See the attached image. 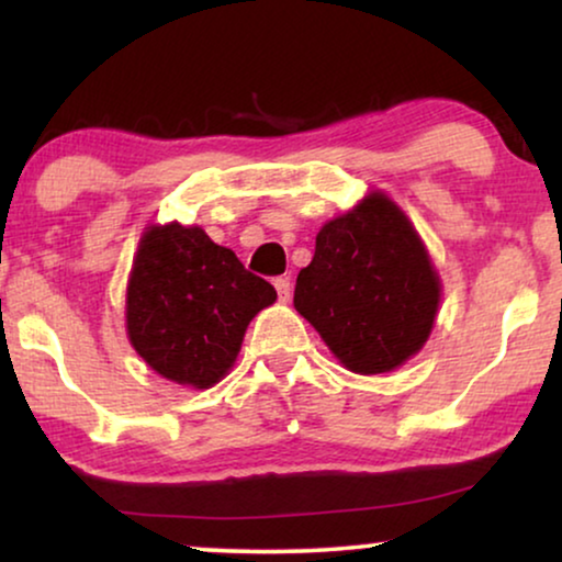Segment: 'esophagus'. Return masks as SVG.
<instances>
[{
    "label": "esophagus",
    "instance_id": "obj_1",
    "mask_svg": "<svg viewBox=\"0 0 562 562\" xmlns=\"http://www.w3.org/2000/svg\"><path fill=\"white\" fill-rule=\"evenodd\" d=\"M273 286H276V291H279L281 302H289V299H291V281L286 279V276H279V279H273Z\"/></svg>",
    "mask_w": 562,
    "mask_h": 562
}]
</instances>
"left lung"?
Wrapping results in <instances>:
<instances>
[{
    "instance_id": "8db88e82",
    "label": "left lung",
    "mask_w": 562,
    "mask_h": 562,
    "mask_svg": "<svg viewBox=\"0 0 562 562\" xmlns=\"http://www.w3.org/2000/svg\"><path fill=\"white\" fill-rule=\"evenodd\" d=\"M440 281L404 212L383 194L327 222L294 306L350 371L386 373L429 337Z\"/></svg>"
}]
</instances>
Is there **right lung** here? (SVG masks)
I'll list each match as a JSON object with an SVG mask.
<instances>
[{"label":"right lung","instance_id":"right-lung-1","mask_svg":"<svg viewBox=\"0 0 562 562\" xmlns=\"http://www.w3.org/2000/svg\"><path fill=\"white\" fill-rule=\"evenodd\" d=\"M276 289L199 227H150L127 286L130 342L153 371L210 389L235 363L250 319Z\"/></svg>","mask_w":562,"mask_h":562}]
</instances>
